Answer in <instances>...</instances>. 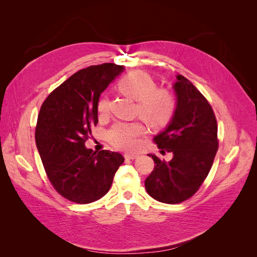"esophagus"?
I'll use <instances>...</instances> for the list:
<instances>
[{
  "instance_id": "obj_1",
  "label": "esophagus",
  "mask_w": 257,
  "mask_h": 257,
  "mask_svg": "<svg viewBox=\"0 0 257 257\" xmlns=\"http://www.w3.org/2000/svg\"><path fill=\"white\" fill-rule=\"evenodd\" d=\"M124 155H125V159H128V160H135L138 158V154L136 153H125Z\"/></svg>"
}]
</instances>
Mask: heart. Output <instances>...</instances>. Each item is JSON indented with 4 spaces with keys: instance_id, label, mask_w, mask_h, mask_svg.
Listing matches in <instances>:
<instances>
[{
    "instance_id": "b5f03b06",
    "label": "heart",
    "mask_w": 257,
    "mask_h": 257,
    "mask_svg": "<svg viewBox=\"0 0 257 257\" xmlns=\"http://www.w3.org/2000/svg\"><path fill=\"white\" fill-rule=\"evenodd\" d=\"M123 94L137 100V112L152 127H162L172 120L176 110V98L167 89L157 88V82L144 71H133L119 81ZM109 111V98L98 100L97 112L106 115ZM146 127L141 121L116 122L108 131V139L116 148L134 150L139 145V137Z\"/></svg>"
}]
</instances>
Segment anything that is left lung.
I'll list each match as a JSON object with an SVG mask.
<instances>
[{
  "label": "left lung",
  "instance_id": "left-lung-1",
  "mask_svg": "<svg viewBox=\"0 0 257 257\" xmlns=\"http://www.w3.org/2000/svg\"><path fill=\"white\" fill-rule=\"evenodd\" d=\"M174 90L177 107L167 127L154 137L161 152H173L172 161H154L147 177L148 194L165 204H180L195 194L212 167L219 148L212 107L189 79L177 76Z\"/></svg>",
  "mask_w": 257,
  "mask_h": 257
}]
</instances>
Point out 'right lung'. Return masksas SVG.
<instances>
[{"label":"right lung","instance_id":"obj_1","mask_svg":"<svg viewBox=\"0 0 257 257\" xmlns=\"http://www.w3.org/2000/svg\"><path fill=\"white\" fill-rule=\"evenodd\" d=\"M123 69L114 63L80 69L50 93L38 113L35 142L45 172L54 190L73 203L102 198L124 162L118 152L84 146L98 122L100 94Z\"/></svg>","mask_w":257,"mask_h":257}]
</instances>
